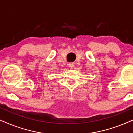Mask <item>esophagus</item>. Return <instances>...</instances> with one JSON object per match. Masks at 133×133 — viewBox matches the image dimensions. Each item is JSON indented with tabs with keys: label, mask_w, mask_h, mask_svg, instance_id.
<instances>
[{
	"label": "esophagus",
	"mask_w": 133,
	"mask_h": 133,
	"mask_svg": "<svg viewBox=\"0 0 133 133\" xmlns=\"http://www.w3.org/2000/svg\"><path fill=\"white\" fill-rule=\"evenodd\" d=\"M69 67L70 69H73L74 67V64L72 63H69Z\"/></svg>",
	"instance_id": "1"
}]
</instances>
